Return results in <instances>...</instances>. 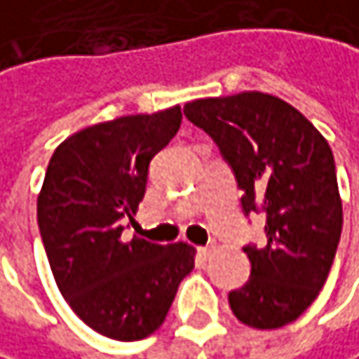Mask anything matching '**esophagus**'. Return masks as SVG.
I'll return each instance as SVG.
<instances>
[{
  "label": "esophagus",
  "mask_w": 359,
  "mask_h": 359,
  "mask_svg": "<svg viewBox=\"0 0 359 359\" xmlns=\"http://www.w3.org/2000/svg\"><path fill=\"white\" fill-rule=\"evenodd\" d=\"M199 252H201L203 257H210V255H212V246H201Z\"/></svg>",
  "instance_id": "1"
}]
</instances>
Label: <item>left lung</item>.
Wrapping results in <instances>:
<instances>
[{
  "label": "left lung",
  "mask_w": 359,
  "mask_h": 359,
  "mask_svg": "<svg viewBox=\"0 0 359 359\" xmlns=\"http://www.w3.org/2000/svg\"><path fill=\"white\" fill-rule=\"evenodd\" d=\"M217 146L243 191L245 215H265V246L246 245L250 277L228 294L241 323L279 329L323 290L341 238L335 158L327 140L281 98L243 92L184 104Z\"/></svg>",
  "instance_id": "left-lung-1"
}]
</instances>
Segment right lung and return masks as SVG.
<instances>
[{
    "label": "right lung",
    "instance_id": "obj_1",
    "mask_svg": "<svg viewBox=\"0 0 359 359\" xmlns=\"http://www.w3.org/2000/svg\"><path fill=\"white\" fill-rule=\"evenodd\" d=\"M180 121L172 107L86 127L55 149L39 195V230L59 292L90 329L116 341L151 335L195 267L187 243L121 236V219H131L146 195L151 158Z\"/></svg>",
    "mask_w": 359,
    "mask_h": 359
}]
</instances>
